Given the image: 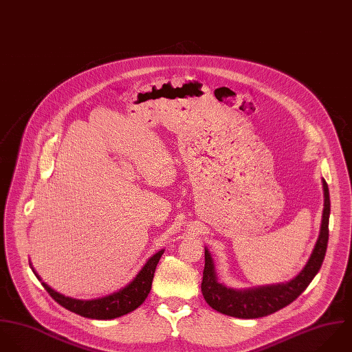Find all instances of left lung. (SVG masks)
<instances>
[{
    "label": "left lung",
    "mask_w": 352,
    "mask_h": 352,
    "mask_svg": "<svg viewBox=\"0 0 352 352\" xmlns=\"http://www.w3.org/2000/svg\"><path fill=\"white\" fill-rule=\"evenodd\" d=\"M322 184L325 201L320 236L306 267L295 279L285 284L267 285L243 291L227 288L216 280L211 256L206 249V265L203 272L201 292L212 309L236 318H260L285 307L307 288L322 265L329 238L331 200L328 185L325 181H322Z\"/></svg>",
    "instance_id": "left-lung-1"
}]
</instances>
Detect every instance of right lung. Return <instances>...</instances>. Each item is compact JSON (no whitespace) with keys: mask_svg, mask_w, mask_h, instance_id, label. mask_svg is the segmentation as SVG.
<instances>
[{"mask_svg":"<svg viewBox=\"0 0 352 352\" xmlns=\"http://www.w3.org/2000/svg\"><path fill=\"white\" fill-rule=\"evenodd\" d=\"M164 250L157 252L153 254L146 264L142 267L139 275L135 278L129 285L120 289L118 292H114L109 296L100 298V299H92V300H80L68 298L53 288H50L46 283H42L45 289L50 294V296L63 307L68 309L81 317L94 318V320H111L121 316H125L133 310H136L141 303L145 300L151 291V285L153 280L156 265L162 257ZM34 271V270H32ZM35 274V271H34ZM35 276L39 279V276L35 274Z\"/></svg>","mask_w":352,"mask_h":352,"instance_id":"right-lung-1","label":"right lung"}]
</instances>
